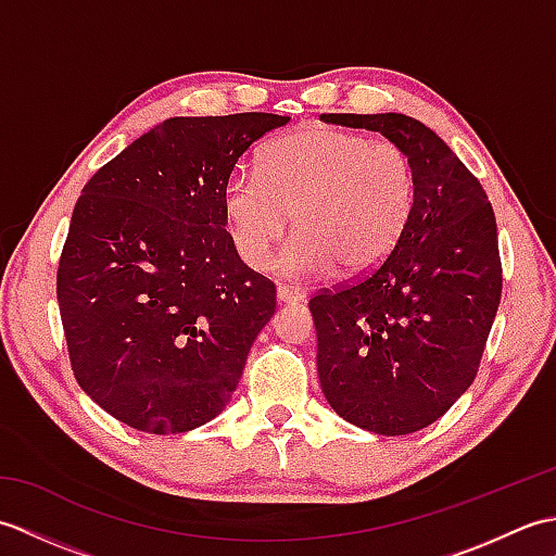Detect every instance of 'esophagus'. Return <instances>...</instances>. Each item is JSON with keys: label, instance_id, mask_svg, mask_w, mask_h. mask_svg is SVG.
<instances>
[{"label": "esophagus", "instance_id": "34e87169", "mask_svg": "<svg viewBox=\"0 0 556 556\" xmlns=\"http://www.w3.org/2000/svg\"><path fill=\"white\" fill-rule=\"evenodd\" d=\"M303 299H305V291H301V289H291V287H285V285L277 287V301L279 303H301Z\"/></svg>", "mask_w": 556, "mask_h": 556}]
</instances>
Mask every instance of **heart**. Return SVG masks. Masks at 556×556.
Masks as SVG:
<instances>
[{"mask_svg":"<svg viewBox=\"0 0 556 556\" xmlns=\"http://www.w3.org/2000/svg\"><path fill=\"white\" fill-rule=\"evenodd\" d=\"M257 172H233L222 207L233 251L263 269L287 231L281 253L291 277H320L339 267L363 277L392 255L418 198L416 162L392 140L337 126H305L263 148Z\"/></svg>","mask_w":556,"mask_h":556,"instance_id":"1","label":"heart"}]
</instances>
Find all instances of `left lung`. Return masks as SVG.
<instances>
[{
	"label": "left lung",
	"mask_w": 556,
	"mask_h": 556,
	"mask_svg": "<svg viewBox=\"0 0 556 556\" xmlns=\"http://www.w3.org/2000/svg\"><path fill=\"white\" fill-rule=\"evenodd\" d=\"M408 150L418 198L384 263L311 299L317 375L341 418L377 434L428 428L473 384L502 299L485 188L432 128L406 114H323Z\"/></svg>",
	"instance_id": "left-lung-1"
}]
</instances>
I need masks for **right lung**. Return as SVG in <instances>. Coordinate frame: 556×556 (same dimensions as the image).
I'll return each instance as SVG.
<instances>
[{
  "mask_svg": "<svg viewBox=\"0 0 556 556\" xmlns=\"http://www.w3.org/2000/svg\"><path fill=\"white\" fill-rule=\"evenodd\" d=\"M289 116H174L83 186L56 269L71 370L128 428L179 434L229 404L277 291L241 263L222 191Z\"/></svg>",
  "mask_w": 556,
  "mask_h": 556,
  "instance_id": "obj_1",
  "label": "right lung"
}]
</instances>
